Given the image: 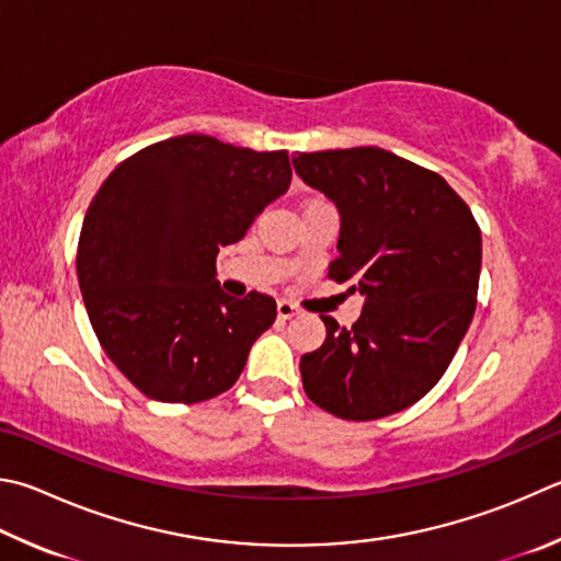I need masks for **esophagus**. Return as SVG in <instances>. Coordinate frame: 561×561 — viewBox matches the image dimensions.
Listing matches in <instances>:
<instances>
[{
  "instance_id": "obj_1",
  "label": "esophagus",
  "mask_w": 561,
  "mask_h": 561,
  "mask_svg": "<svg viewBox=\"0 0 561 561\" xmlns=\"http://www.w3.org/2000/svg\"><path fill=\"white\" fill-rule=\"evenodd\" d=\"M277 313H279V319H291V316L299 313V309H297V304L282 299V301H277Z\"/></svg>"
}]
</instances>
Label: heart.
<instances>
[{
	"mask_svg": "<svg viewBox=\"0 0 561 561\" xmlns=\"http://www.w3.org/2000/svg\"><path fill=\"white\" fill-rule=\"evenodd\" d=\"M309 203H311V201H309Z\"/></svg>",
	"mask_w": 561,
	"mask_h": 561,
	"instance_id": "obj_1",
	"label": "heart"
}]
</instances>
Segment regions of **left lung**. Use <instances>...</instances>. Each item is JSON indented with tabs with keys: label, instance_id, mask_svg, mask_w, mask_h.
<instances>
[{
	"label": "left lung",
	"instance_id": "obj_1",
	"mask_svg": "<svg viewBox=\"0 0 561 561\" xmlns=\"http://www.w3.org/2000/svg\"><path fill=\"white\" fill-rule=\"evenodd\" d=\"M291 161L341 213L329 277L365 299L351 329L321 316L325 341L299 363L304 390L341 420L402 412L442 380L471 325L481 228L439 174L380 147Z\"/></svg>",
	"mask_w": 561,
	"mask_h": 561
}]
</instances>
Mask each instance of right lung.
Segmentation results:
<instances>
[{
	"label": "right lung",
	"instance_id": "right-lung-1",
	"mask_svg": "<svg viewBox=\"0 0 561 561\" xmlns=\"http://www.w3.org/2000/svg\"><path fill=\"white\" fill-rule=\"evenodd\" d=\"M289 183L287 151L208 135L157 141L105 179L80 230L78 282L100 345L139 392L193 404L238 382L277 304L228 297L216 257Z\"/></svg>",
	"mask_w": 561,
	"mask_h": 561
}]
</instances>
